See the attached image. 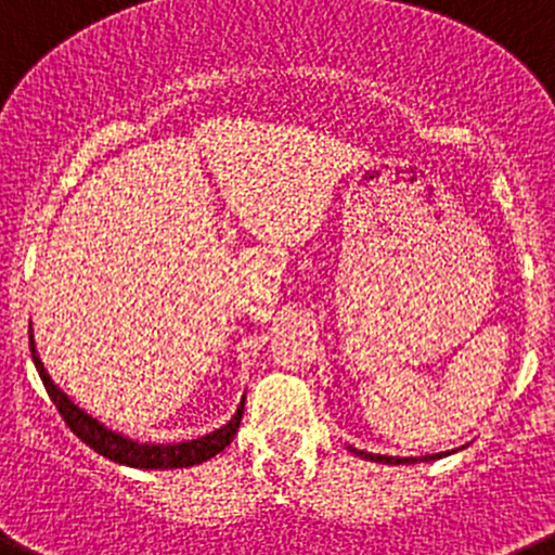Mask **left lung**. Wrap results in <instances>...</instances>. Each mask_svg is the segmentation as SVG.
Masks as SVG:
<instances>
[{
	"instance_id": "1",
	"label": "left lung",
	"mask_w": 555,
	"mask_h": 555,
	"mask_svg": "<svg viewBox=\"0 0 555 555\" xmlns=\"http://www.w3.org/2000/svg\"><path fill=\"white\" fill-rule=\"evenodd\" d=\"M349 450H352L354 455H360V459L376 461V464H417V461H437V459H442V455H448V453H439V455H421V459H392V455H374V453H363V450H354V448H349Z\"/></svg>"
}]
</instances>
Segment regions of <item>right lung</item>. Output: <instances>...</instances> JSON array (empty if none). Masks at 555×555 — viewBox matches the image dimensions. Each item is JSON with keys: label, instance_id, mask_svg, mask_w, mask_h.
Returning <instances> with one entry per match:
<instances>
[{"label": "right lung", "instance_id": "1", "mask_svg": "<svg viewBox=\"0 0 555 555\" xmlns=\"http://www.w3.org/2000/svg\"><path fill=\"white\" fill-rule=\"evenodd\" d=\"M31 347V360L37 365V374H40L42 385H46L48 396H51L53 406L59 409L62 421L67 423L69 431L80 439V442L89 444L94 453L105 455V459L116 461V464L132 466V469H184V466L203 464V461L214 459L217 453H222L230 442H233L235 431L241 426V417H244V401H241L238 412L233 414V421L228 426L217 428L214 434H206L201 439H192V442H176V444H141L132 442V439L121 437V434L111 431L102 423H96L91 414H86L83 409L75 406L62 390L51 382L48 371L42 369V360L35 352V338L29 336Z\"/></svg>", "mask_w": 555, "mask_h": 555}]
</instances>
